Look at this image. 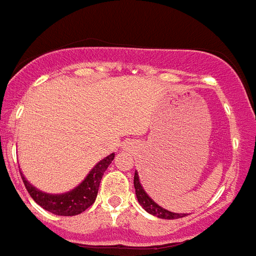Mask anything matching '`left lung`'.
Returning <instances> with one entry per match:
<instances>
[{
  "label": "left lung",
  "instance_id": "obj_1",
  "mask_svg": "<svg viewBox=\"0 0 256 256\" xmlns=\"http://www.w3.org/2000/svg\"><path fill=\"white\" fill-rule=\"evenodd\" d=\"M133 183H134V190H136V198L137 202H140V206H142L148 213H150L153 216L158 217V218H164V220H175V218H182V217L186 216V213H174L170 212L168 209L162 208L152 199L150 196L148 195L144 187L140 183V176H138V172L134 171V179H133Z\"/></svg>",
  "mask_w": 256,
  "mask_h": 256
}]
</instances>
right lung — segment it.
Listing matches in <instances>:
<instances>
[{
    "instance_id": "obj_1",
    "label": "right lung",
    "mask_w": 256,
    "mask_h": 256,
    "mask_svg": "<svg viewBox=\"0 0 256 256\" xmlns=\"http://www.w3.org/2000/svg\"><path fill=\"white\" fill-rule=\"evenodd\" d=\"M114 158H115V153H111L110 156L103 158L102 161H99L95 164L88 174V176L77 187L70 191L64 192V194H47V192L40 191L24 178L22 171H20V176H22V180L26 186L30 196L42 208L54 213V214H57V216H76L94 204L96 195H98L100 179L110 164L114 161Z\"/></svg>"
}]
</instances>
